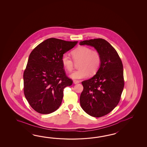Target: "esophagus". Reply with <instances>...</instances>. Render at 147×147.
Wrapping results in <instances>:
<instances>
[{
    "instance_id": "obj_1",
    "label": "esophagus",
    "mask_w": 147,
    "mask_h": 147,
    "mask_svg": "<svg viewBox=\"0 0 147 147\" xmlns=\"http://www.w3.org/2000/svg\"><path fill=\"white\" fill-rule=\"evenodd\" d=\"M79 82H80V81H78V80H74V83L75 84H78Z\"/></svg>"
}]
</instances>
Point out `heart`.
Wrapping results in <instances>:
<instances>
[{
	"mask_svg": "<svg viewBox=\"0 0 147 147\" xmlns=\"http://www.w3.org/2000/svg\"><path fill=\"white\" fill-rule=\"evenodd\" d=\"M71 55L75 63L80 61L78 65L80 69L70 76L71 78L74 79L86 78L89 74L94 75L100 68L101 57L97 51L92 50L88 47L80 46L72 51ZM61 63L68 72H72L74 68V62L68 54L63 55Z\"/></svg>",
	"mask_w": 147,
	"mask_h": 147,
	"instance_id": "b5f03b06",
	"label": "heart"
}]
</instances>
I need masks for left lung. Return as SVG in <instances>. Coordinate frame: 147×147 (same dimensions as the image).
I'll use <instances>...</instances> for the list:
<instances>
[{
	"label": "left lung",
	"mask_w": 147,
	"mask_h": 147,
	"mask_svg": "<svg viewBox=\"0 0 147 147\" xmlns=\"http://www.w3.org/2000/svg\"><path fill=\"white\" fill-rule=\"evenodd\" d=\"M94 47L100 53L101 63L93 77L82 81L81 108L89 115L101 117L110 113L120 101L125 81L122 61L116 49L107 41L97 38L80 42Z\"/></svg>",
	"instance_id": "8db88e82"
}]
</instances>
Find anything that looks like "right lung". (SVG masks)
Returning <instances> with one entry per match:
<instances>
[{
	"instance_id": "1",
	"label": "right lung",
	"mask_w": 147,
	"mask_h": 147,
	"mask_svg": "<svg viewBox=\"0 0 147 147\" xmlns=\"http://www.w3.org/2000/svg\"><path fill=\"white\" fill-rule=\"evenodd\" d=\"M77 43L51 38L31 51L24 72V92L37 113H53L61 105L63 89L73 82L66 75L61 57Z\"/></svg>"
}]
</instances>
